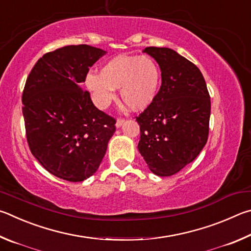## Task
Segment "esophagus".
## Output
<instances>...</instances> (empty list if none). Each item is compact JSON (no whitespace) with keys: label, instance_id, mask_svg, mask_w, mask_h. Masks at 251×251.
I'll return each mask as SVG.
<instances>
[{"label":"esophagus","instance_id":"1","mask_svg":"<svg viewBox=\"0 0 251 251\" xmlns=\"http://www.w3.org/2000/svg\"><path fill=\"white\" fill-rule=\"evenodd\" d=\"M125 123V119H117V122H116V126L117 128H120V126Z\"/></svg>","mask_w":251,"mask_h":251}]
</instances>
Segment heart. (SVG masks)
Here are the masks:
<instances>
[{
	"instance_id": "1",
	"label": "heart",
	"mask_w": 251,
	"mask_h": 251,
	"mask_svg": "<svg viewBox=\"0 0 251 251\" xmlns=\"http://www.w3.org/2000/svg\"><path fill=\"white\" fill-rule=\"evenodd\" d=\"M85 85L96 104L105 109L120 89L122 102L135 112L144 111L154 102L161 87V69L148 56L119 55L107 61L100 75L89 73Z\"/></svg>"
}]
</instances>
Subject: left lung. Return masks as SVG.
<instances>
[{"mask_svg":"<svg viewBox=\"0 0 251 251\" xmlns=\"http://www.w3.org/2000/svg\"><path fill=\"white\" fill-rule=\"evenodd\" d=\"M162 85L150 107L137 117L138 150L157 176H171L196 159L208 138L210 99L201 70L171 48L147 47Z\"/></svg>","mask_w":251,"mask_h":251,"instance_id":"left-lung-1","label":"left lung"}]
</instances>
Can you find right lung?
<instances>
[{"mask_svg": "<svg viewBox=\"0 0 251 251\" xmlns=\"http://www.w3.org/2000/svg\"><path fill=\"white\" fill-rule=\"evenodd\" d=\"M105 54L89 45L61 47L41 57L26 79L22 102L30 152L68 182L96 173L116 132V120L81 88L89 68Z\"/></svg>", "mask_w": 251, "mask_h": 251, "instance_id": "obj_1", "label": "right lung"}]
</instances>
